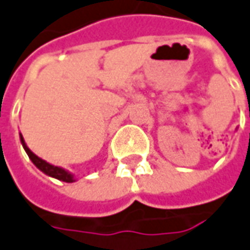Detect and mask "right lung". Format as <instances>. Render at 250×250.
<instances>
[{
    "label": "right lung",
    "instance_id": "right-lung-1",
    "mask_svg": "<svg viewBox=\"0 0 250 250\" xmlns=\"http://www.w3.org/2000/svg\"><path fill=\"white\" fill-rule=\"evenodd\" d=\"M21 136V143H22V146H23V149L26 151L27 157L30 158V161L35 164V167L38 169H40L43 173H46L47 176H51V178H54V179H59L61 182H67V183H72V182H75V176L68 172V170H65L64 168H60V167H56V165H51L49 164L47 161H44V159H42V158H39L36 154H33L30 149H29V146H26V143H25V140H23V137L22 134H19Z\"/></svg>",
    "mask_w": 250,
    "mask_h": 250
}]
</instances>
